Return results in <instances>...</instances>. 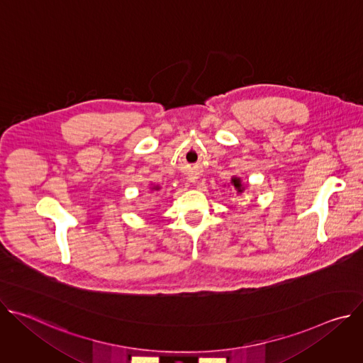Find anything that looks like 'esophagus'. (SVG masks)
I'll return each mask as SVG.
<instances>
[{"label": "esophagus", "instance_id": "34e87169", "mask_svg": "<svg viewBox=\"0 0 363 363\" xmlns=\"http://www.w3.org/2000/svg\"><path fill=\"white\" fill-rule=\"evenodd\" d=\"M188 181H189V182H192V184H195V182H196V177H189V178H188Z\"/></svg>", "mask_w": 363, "mask_h": 363}]
</instances>
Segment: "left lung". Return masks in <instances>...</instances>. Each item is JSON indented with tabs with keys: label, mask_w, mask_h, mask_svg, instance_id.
<instances>
[{
	"label": "left lung",
	"mask_w": 363,
	"mask_h": 363,
	"mask_svg": "<svg viewBox=\"0 0 363 363\" xmlns=\"http://www.w3.org/2000/svg\"><path fill=\"white\" fill-rule=\"evenodd\" d=\"M228 186H231L234 191H235V194L237 195H241L242 192H244V189H245V186H247V184H244L242 181H241V178L240 177H233L231 178V181H230V185Z\"/></svg>",
	"instance_id": "obj_1"
}]
</instances>
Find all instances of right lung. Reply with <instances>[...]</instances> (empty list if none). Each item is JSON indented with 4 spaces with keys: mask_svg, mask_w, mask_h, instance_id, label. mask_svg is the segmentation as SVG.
Returning a JSON list of instances; mask_svg holds the SVG:
<instances>
[{
    "mask_svg": "<svg viewBox=\"0 0 363 363\" xmlns=\"http://www.w3.org/2000/svg\"><path fill=\"white\" fill-rule=\"evenodd\" d=\"M160 189H161L160 185H152V184L149 185V191H150V192H158Z\"/></svg>",
    "mask_w": 363,
    "mask_h": 363,
    "instance_id": "right-lung-1",
    "label": "right lung"
}]
</instances>
